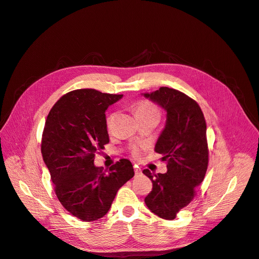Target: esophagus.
<instances>
[{
  "instance_id": "34e87169",
  "label": "esophagus",
  "mask_w": 259,
  "mask_h": 259,
  "mask_svg": "<svg viewBox=\"0 0 259 259\" xmlns=\"http://www.w3.org/2000/svg\"><path fill=\"white\" fill-rule=\"evenodd\" d=\"M134 171H135V174H136V176H138V174H142V170L139 169V167H138L137 165H135V166H134Z\"/></svg>"
}]
</instances>
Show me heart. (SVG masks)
<instances>
[{"label": "heart", "mask_w": 259, "mask_h": 259, "mask_svg": "<svg viewBox=\"0 0 259 259\" xmlns=\"http://www.w3.org/2000/svg\"><path fill=\"white\" fill-rule=\"evenodd\" d=\"M135 114H136V116L142 115V114H157V115H159V110L153 103L148 102V101H143V102H139L136 106ZM114 116H115L114 113H111L107 116L106 124H107L108 128L112 126V123L114 121ZM132 155H133V157L138 158L139 156H141V148H138V147H134L132 150Z\"/></svg>", "instance_id": "heart-1"}]
</instances>
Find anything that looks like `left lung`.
Here are the masks:
<instances>
[{"mask_svg":"<svg viewBox=\"0 0 259 259\" xmlns=\"http://www.w3.org/2000/svg\"><path fill=\"white\" fill-rule=\"evenodd\" d=\"M144 96L166 111V125L155 150L163 155L167 169L164 174L143 171L152 182L145 204L160 218L173 220L204 181L209 162L207 125L198 103L177 89L160 87Z\"/></svg>","mask_w":259,"mask_h":259,"instance_id":"left-lung-1","label":"left lung"}]
</instances>
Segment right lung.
Listing matches in <instances>:
<instances>
[{"label":"right lung","mask_w":259,"mask_h":259,"mask_svg":"<svg viewBox=\"0 0 259 259\" xmlns=\"http://www.w3.org/2000/svg\"><path fill=\"white\" fill-rule=\"evenodd\" d=\"M123 95L77 89L62 96L46 120L41 153L58 199L82 221L102 218L120 187L134 177L130 160L108 172L94 164L96 153L109 144L106 110Z\"/></svg>","instance_id":"right-lung-1"}]
</instances>
